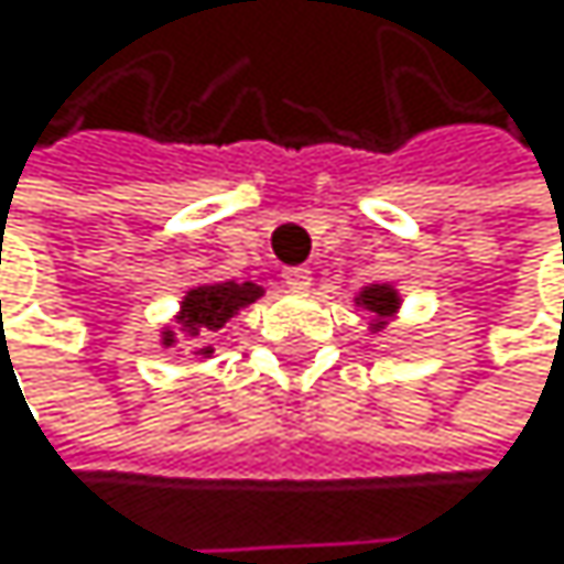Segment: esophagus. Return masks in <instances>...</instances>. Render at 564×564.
<instances>
[{
    "label": "esophagus",
    "mask_w": 564,
    "mask_h": 564,
    "mask_svg": "<svg viewBox=\"0 0 564 564\" xmlns=\"http://www.w3.org/2000/svg\"><path fill=\"white\" fill-rule=\"evenodd\" d=\"M284 284L291 291H307L311 288V270L307 267H288L284 270Z\"/></svg>",
    "instance_id": "34e87169"
}]
</instances>
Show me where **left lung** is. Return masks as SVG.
<instances>
[{
    "mask_svg": "<svg viewBox=\"0 0 564 564\" xmlns=\"http://www.w3.org/2000/svg\"><path fill=\"white\" fill-rule=\"evenodd\" d=\"M361 301H365L368 307H372L376 314H382V317L395 311V294H392L389 288H368Z\"/></svg>",
    "mask_w": 564,
    "mask_h": 564,
    "instance_id": "8db88e82",
    "label": "left lung"
}]
</instances>
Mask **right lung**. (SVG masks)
Listing matches in <instances>:
<instances>
[{
  "instance_id": "add662e5",
  "label": "right lung",
  "mask_w": 564,
  "mask_h": 564,
  "mask_svg": "<svg viewBox=\"0 0 564 564\" xmlns=\"http://www.w3.org/2000/svg\"><path fill=\"white\" fill-rule=\"evenodd\" d=\"M260 288L253 284H213V288H199L185 297L182 307V321L188 335H199V328L206 332H219L223 324L240 311L243 304L257 301Z\"/></svg>"
}]
</instances>
